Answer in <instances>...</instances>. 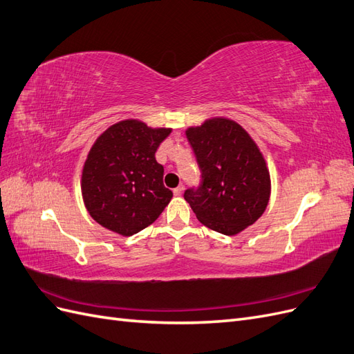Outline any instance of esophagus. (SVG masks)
I'll use <instances>...</instances> for the list:
<instances>
[{
	"label": "esophagus",
	"instance_id": "esophagus-1",
	"mask_svg": "<svg viewBox=\"0 0 354 354\" xmlns=\"http://www.w3.org/2000/svg\"><path fill=\"white\" fill-rule=\"evenodd\" d=\"M174 195H177V196H180L181 194H183V192H185V186L183 185H180V186H177L174 190Z\"/></svg>",
	"mask_w": 354,
	"mask_h": 354
}]
</instances>
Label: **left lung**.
I'll return each mask as SVG.
<instances>
[{
	"instance_id": "obj_1",
	"label": "left lung",
	"mask_w": 354,
	"mask_h": 354,
	"mask_svg": "<svg viewBox=\"0 0 354 354\" xmlns=\"http://www.w3.org/2000/svg\"><path fill=\"white\" fill-rule=\"evenodd\" d=\"M187 140L201 183L185 199L196 218L223 234H236L261 217L270 198V174L250 134L232 120H209L189 128Z\"/></svg>"
}]
</instances>
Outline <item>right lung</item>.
I'll return each instance as SVG.
<instances>
[{
    "label": "right lung",
    "mask_w": 354,
    "mask_h": 354,
    "mask_svg": "<svg viewBox=\"0 0 354 354\" xmlns=\"http://www.w3.org/2000/svg\"><path fill=\"white\" fill-rule=\"evenodd\" d=\"M169 128H149L134 120L109 127L88 153L82 169V198L100 226L131 236L152 224L173 192L164 186V167L155 152Z\"/></svg>",
    "instance_id": "1"
}]
</instances>
